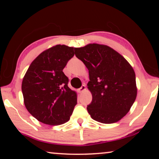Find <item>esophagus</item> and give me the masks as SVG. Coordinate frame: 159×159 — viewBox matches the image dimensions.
Returning <instances> with one entry per match:
<instances>
[{
  "label": "esophagus",
  "instance_id": "1",
  "mask_svg": "<svg viewBox=\"0 0 159 159\" xmlns=\"http://www.w3.org/2000/svg\"><path fill=\"white\" fill-rule=\"evenodd\" d=\"M84 90H85V85H83L81 87L78 89V91H79V93H83Z\"/></svg>",
  "mask_w": 159,
  "mask_h": 159
}]
</instances>
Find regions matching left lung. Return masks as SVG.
Segmentation results:
<instances>
[{"mask_svg": "<svg viewBox=\"0 0 159 159\" xmlns=\"http://www.w3.org/2000/svg\"><path fill=\"white\" fill-rule=\"evenodd\" d=\"M75 55L89 71L88 88L93 99L87 110L102 123H114L127 114L137 97L135 74L128 61L105 45L75 48Z\"/></svg>", "mask_w": 159, "mask_h": 159, "instance_id": "1", "label": "left lung"}]
</instances>
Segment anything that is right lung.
Returning <instances> with one entry per match:
<instances>
[{"instance_id":"obj_1","label":"right lung","mask_w":159,"mask_h":159,"mask_svg":"<svg viewBox=\"0 0 159 159\" xmlns=\"http://www.w3.org/2000/svg\"><path fill=\"white\" fill-rule=\"evenodd\" d=\"M74 55V48L55 45L40 54L26 71L21 84L24 102L39 121L57 125L70 119L77 94L68 87L63 69Z\"/></svg>"}]
</instances>
